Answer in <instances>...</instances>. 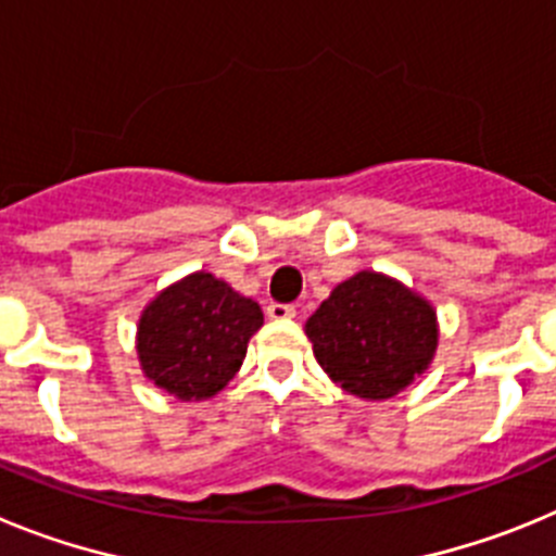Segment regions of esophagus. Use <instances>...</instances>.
Returning a JSON list of instances; mask_svg holds the SVG:
<instances>
[{
	"label": "esophagus",
	"mask_w": 556,
	"mask_h": 556,
	"mask_svg": "<svg viewBox=\"0 0 556 556\" xmlns=\"http://www.w3.org/2000/svg\"><path fill=\"white\" fill-rule=\"evenodd\" d=\"M267 317L269 320H292L294 306H289V303H269Z\"/></svg>",
	"instance_id": "obj_1"
}]
</instances>
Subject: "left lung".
<instances>
[{
  "label": "left lung",
  "instance_id": "left-lung-1",
  "mask_svg": "<svg viewBox=\"0 0 556 556\" xmlns=\"http://www.w3.org/2000/svg\"><path fill=\"white\" fill-rule=\"evenodd\" d=\"M303 331L333 384L362 401L404 392L429 370L440 342L431 301L376 269L337 283Z\"/></svg>",
  "mask_w": 556,
  "mask_h": 556
}]
</instances>
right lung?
I'll use <instances>...</instances> for the list:
<instances>
[{"label":"right lung","instance_id":"right-lung-1","mask_svg":"<svg viewBox=\"0 0 556 556\" xmlns=\"http://www.w3.org/2000/svg\"><path fill=\"white\" fill-rule=\"evenodd\" d=\"M264 326L262 306L214 273L184 275L144 306L136 353L144 378L178 401H208L228 387Z\"/></svg>","mask_w":556,"mask_h":556}]
</instances>
